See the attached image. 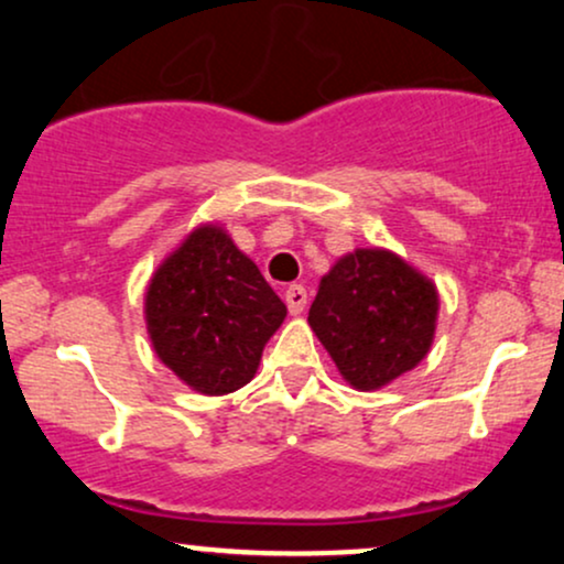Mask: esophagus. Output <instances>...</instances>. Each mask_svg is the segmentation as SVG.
I'll return each mask as SVG.
<instances>
[{
    "label": "esophagus",
    "instance_id": "34e87169",
    "mask_svg": "<svg viewBox=\"0 0 564 564\" xmlns=\"http://www.w3.org/2000/svg\"><path fill=\"white\" fill-rule=\"evenodd\" d=\"M284 303H288V308H290V314H301L303 308H306V303H308V293H306V288H303V284H290L288 290H284Z\"/></svg>",
    "mask_w": 564,
    "mask_h": 564
}]
</instances>
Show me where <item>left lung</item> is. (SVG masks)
Returning a JSON list of instances; mask_svg holds the SVG:
<instances>
[{
    "label": "left lung",
    "mask_w": 564,
    "mask_h": 564,
    "mask_svg": "<svg viewBox=\"0 0 564 564\" xmlns=\"http://www.w3.org/2000/svg\"><path fill=\"white\" fill-rule=\"evenodd\" d=\"M438 288L393 250L356 248L322 276L308 324L356 390L399 380L430 354Z\"/></svg>",
    "instance_id": "left-lung-1"
}]
</instances>
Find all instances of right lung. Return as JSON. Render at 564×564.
<instances>
[{
  "label": "right lung",
  "mask_w": 564,
  "mask_h": 564,
  "mask_svg": "<svg viewBox=\"0 0 564 564\" xmlns=\"http://www.w3.org/2000/svg\"><path fill=\"white\" fill-rule=\"evenodd\" d=\"M288 306L221 224H200L163 258L144 293L158 359L203 395H227L258 372Z\"/></svg>",
  "instance_id": "add662e5"
}]
</instances>
